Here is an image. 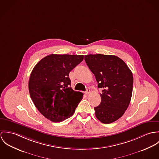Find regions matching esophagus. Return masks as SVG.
I'll use <instances>...</instances> for the list:
<instances>
[{"label":"esophagus","mask_w":159,"mask_h":159,"mask_svg":"<svg viewBox=\"0 0 159 159\" xmlns=\"http://www.w3.org/2000/svg\"><path fill=\"white\" fill-rule=\"evenodd\" d=\"M90 92H91V91H90V89L88 88V89H87V91H86V92H85V94H89L90 93Z\"/></svg>","instance_id":"1"}]
</instances>
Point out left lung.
<instances>
[{"mask_svg": "<svg viewBox=\"0 0 159 159\" xmlns=\"http://www.w3.org/2000/svg\"><path fill=\"white\" fill-rule=\"evenodd\" d=\"M85 62L102 88L101 102L94 107L96 118L102 123L110 124L120 118L130 104L133 75L120 58L111 55H85Z\"/></svg>", "mask_w": 159, "mask_h": 159, "instance_id": "left-lung-1", "label": "left lung"}]
</instances>
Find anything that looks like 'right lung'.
Here are the masks:
<instances>
[{
  "instance_id": "add662e5",
  "label": "right lung",
  "mask_w": 159,
  "mask_h": 159,
  "mask_svg": "<svg viewBox=\"0 0 159 159\" xmlns=\"http://www.w3.org/2000/svg\"><path fill=\"white\" fill-rule=\"evenodd\" d=\"M84 60L83 55L51 54L41 59L31 72L29 89L38 111L52 122L71 116L83 93L74 91L69 74Z\"/></svg>"
}]
</instances>
